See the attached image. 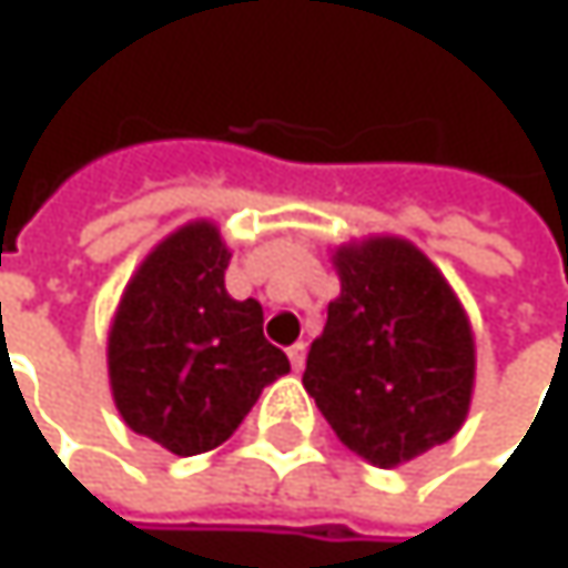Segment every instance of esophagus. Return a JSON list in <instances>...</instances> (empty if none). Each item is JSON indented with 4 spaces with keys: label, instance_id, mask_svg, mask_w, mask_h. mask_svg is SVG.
<instances>
[{
    "label": "esophagus",
    "instance_id": "obj_1",
    "mask_svg": "<svg viewBox=\"0 0 568 568\" xmlns=\"http://www.w3.org/2000/svg\"><path fill=\"white\" fill-rule=\"evenodd\" d=\"M287 357H291V367L301 374V371H304V364H307V344H304V341H297V344L287 351Z\"/></svg>",
    "mask_w": 568,
    "mask_h": 568
}]
</instances>
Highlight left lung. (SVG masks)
Masks as SVG:
<instances>
[{
    "label": "left lung",
    "mask_w": 568,
    "mask_h": 568,
    "mask_svg": "<svg viewBox=\"0 0 568 568\" xmlns=\"http://www.w3.org/2000/svg\"><path fill=\"white\" fill-rule=\"evenodd\" d=\"M341 297L311 344L304 390L337 439L374 466H400L456 436L469 414L476 341L449 281L394 234L331 254Z\"/></svg>",
    "instance_id": "8db88e82"
}]
</instances>
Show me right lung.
Segmentation results:
<instances>
[{
    "instance_id": "1",
    "label": "right lung",
    "mask_w": 568,
    "mask_h": 568,
    "mask_svg": "<svg viewBox=\"0 0 568 568\" xmlns=\"http://www.w3.org/2000/svg\"><path fill=\"white\" fill-rule=\"evenodd\" d=\"M227 261L217 224H181L148 251L109 327L122 420L174 456L221 446L291 371L287 354L264 341L261 304L227 294Z\"/></svg>"
}]
</instances>
